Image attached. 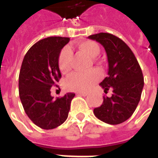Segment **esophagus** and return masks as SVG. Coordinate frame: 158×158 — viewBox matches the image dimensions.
Here are the masks:
<instances>
[{"label": "esophagus", "mask_w": 158, "mask_h": 158, "mask_svg": "<svg viewBox=\"0 0 158 158\" xmlns=\"http://www.w3.org/2000/svg\"><path fill=\"white\" fill-rule=\"evenodd\" d=\"M77 95L82 96H86L88 95V92H77Z\"/></svg>", "instance_id": "esophagus-1"}]
</instances>
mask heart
I'll list each match as a JSON object with an SVG mask.
<instances>
[{"mask_svg":"<svg viewBox=\"0 0 158 158\" xmlns=\"http://www.w3.org/2000/svg\"><path fill=\"white\" fill-rule=\"evenodd\" d=\"M79 51L89 56L91 58H96L100 53V46L92 40H85L80 42L78 45ZM71 56L72 53L70 49L66 47L62 49L58 59L57 64L60 71L62 73H67L71 69ZM99 72L93 70L89 73H73L66 79L64 82L66 89L77 92H85L89 90L92 85L99 80Z\"/></svg>","mask_w":158,"mask_h":158,"instance_id":"obj_1","label":"heart"}]
</instances>
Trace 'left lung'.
I'll return each instance as SVG.
<instances>
[{
	"mask_svg": "<svg viewBox=\"0 0 158 158\" xmlns=\"http://www.w3.org/2000/svg\"><path fill=\"white\" fill-rule=\"evenodd\" d=\"M88 38L102 45L107 56L108 76L100 85L106 93L113 88L112 96H103L94 114L102 122L119 124L132 116L138 106L144 86L142 71L131 49L118 37L99 33Z\"/></svg>",
	"mask_w": 158,
	"mask_h": 158,
	"instance_id": "left-lung-1",
	"label": "left lung"
}]
</instances>
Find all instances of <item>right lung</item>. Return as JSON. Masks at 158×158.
Returning a JSON list of instances; mask_svg holds the SVG:
<instances>
[{
	"mask_svg": "<svg viewBox=\"0 0 158 158\" xmlns=\"http://www.w3.org/2000/svg\"><path fill=\"white\" fill-rule=\"evenodd\" d=\"M70 40L67 37H48L32 45L23 60L19 88L21 102L30 120L43 129H55L69 116L74 93L61 98L51 96L52 86L61 79L57 64L61 50Z\"/></svg>",
	"mask_w": 158,
	"mask_h": 158,
	"instance_id": "add662e5",
	"label": "right lung"
}]
</instances>
